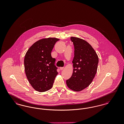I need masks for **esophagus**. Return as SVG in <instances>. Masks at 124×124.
Segmentation results:
<instances>
[{"instance_id":"34e87169","label":"esophagus","mask_w":124,"mask_h":124,"mask_svg":"<svg viewBox=\"0 0 124 124\" xmlns=\"http://www.w3.org/2000/svg\"><path fill=\"white\" fill-rule=\"evenodd\" d=\"M64 69V67H60V70H63Z\"/></svg>"}]
</instances>
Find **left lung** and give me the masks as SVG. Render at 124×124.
Here are the masks:
<instances>
[{"label": "left lung", "mask_w": 124, "mask_h": 124, "mask_svg": "<svg viewBox=\"0 0 124 124\" xmlns=\"http://www.w3.org/2000/svg\"><path fill=\"white\" fill-rule=\"evenodd\" d=\"M74 47L72 61L73 71L66 82L69 88L76 92L82 91L91 84L97 71L99 58L93 48L82 39L71 37Z\"/></svg>", "instance_id": "left-lung-1"}]
</instances>
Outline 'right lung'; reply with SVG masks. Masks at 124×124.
Masks as SVG:
<instances>
[{
	"label": "right lung",
	"mask_w": 124,
	"mask_h": 124,
	"mask_svg": "<svg viewBox=\"0 0 124 124\" xmlns=\"http://www.w3.org/2000/svg\"><path fill=\"white\" fill-rule=\"evenodd\" d=\"M57 38L43 39L34 43L25 54L24 59V70L30 84L35 90L46 92L53 87L58 74L56 59L51 52Z\"/></svg>",
	"instance_id": "right-lung-1"
}]
</instances>
